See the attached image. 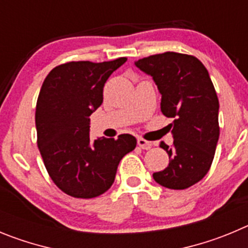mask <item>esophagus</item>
Instances as JSON below:
<instances>
[{"mask_svg":"<svg viewBox=\"0 0 248 248\" xmlns=\"http://www.w3.org/2000/svg\"><path fill=\"white\" fill-rule=\"evenodd\" d=\"M137 143H138V146H140L142 149H151V147H152L151 142L143 140V138H138Z\"/></svg>","mask_w":248,"mask_h":248,"instance_id":"obj_1","label":"esophagus"}]
</instances>
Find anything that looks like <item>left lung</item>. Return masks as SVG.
I'll return each mask as SVG.
<instances>
[{"instance_id":"1","label":"left lung","mask_w":248,"mask_h":248,"mask_svg":"<svg viewBox=\"0 0 248 248\" xmlns=\"http://www.w3.org/2000/svg\"><path fill=\"white\" fill-rule=\"evenodd\" d=\"M151 75L162 95L160 111L170 117L173 146L160 143L169 166L153 173V179L169 189H186L206 175L220 135L218 99L215 88L198 58L166 52L135 62Z\"/></svg>"}]
</instances>
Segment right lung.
<instances>
[{
    "mask_svg": "<svg viewBox=\"0 0 248 248\" xmlns=\"http://www.w3.org/2000/svg\"><path fill=\"white\" fill-rule=\"evenodd\" d=\"M127 58L91 63L70 62L44 80L35 108L38 148L60 190L91 199L113 184L119 163L136 148L131 135L90 140V115L101 106L106 80Z\"/></svg>",
    "mask_w": 248,
    "mask_h": 248,
    "instance_id": "add662e5",
    "label": "right lung"
}]
</instances>
